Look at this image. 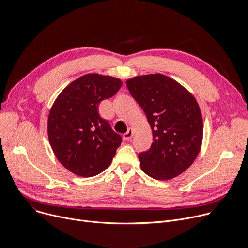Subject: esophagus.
Returning a JSON list of instances; mask_svg holds the SVG:
<instances>
[{"label": "esophagus", "instance_id": "34e87169", "mask_svg": "<svg viewBox=\"0 0 248 248\" xmlns=\"http://www.w3.org/2000/svg\"><path fill=\"white\" fill-rule=\"evenodd\" d=\"M132 136H133V130H132V128H128V130L124 134V139L125 140H129L132 138Z\"/></svg>", "mask_w": 248, "mask_h": 248}]
</instances>
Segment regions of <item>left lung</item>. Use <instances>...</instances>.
<instances>
[{
  "label": "left lung",
  "mask_w": 248,
  "mask_h": 248,
  "mask_svg": "<svg viewBox=\"0 0 248 248\" xmlns=\"http://www.w3.org/2000/svg\"><path fill=\"white\" fill-rule=\"evenodd\" d=\"M129 93L142 108L153 142L139 154L142 171L156 180H170L195 161L202 142L201 108L192 93L166 75H140L126 81Z\"/></svg>",
  "instance_id": "1"
}]
</instances>
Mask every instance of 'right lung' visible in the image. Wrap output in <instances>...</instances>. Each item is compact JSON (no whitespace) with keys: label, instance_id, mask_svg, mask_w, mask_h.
<instances>
[{"label":"right lung","instance_id":"right-lung-1","mask_svg":"<svg viewBox=\"0 0 248 248\" xmlns=\"http://www.w3.org/2000/svg\"><path fill=\"white\" fill-rule=\"evenodd\" d=\"M121 79L90 73L66 86L48 116L47 133L57 160L73 174L93 177L109 166L122 138L99 115V104L114 96Z\"/></svg>","mask_w":248,"mask_h":248}]
</instances>
